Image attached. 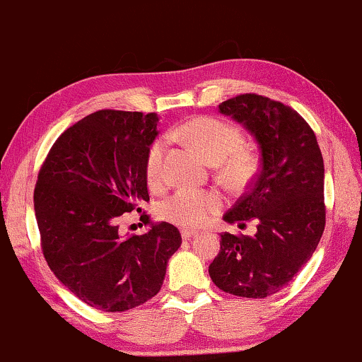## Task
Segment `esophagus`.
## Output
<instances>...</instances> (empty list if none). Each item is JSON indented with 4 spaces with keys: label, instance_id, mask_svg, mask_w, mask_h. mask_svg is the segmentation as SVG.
Returning a JSON list of instances; mask_svg holds the SVG:
<instances>
[{
    "label": "esophagus",
    "instance_id": "esophagus-1",
    "mask_svg": "<svg viewBox=\"0 0 362 362\" xmlns=\"http://www.w3.org/2000/svg\"><path fill=\"white\" fill-rule=\"evenodd\" d=\"M198 233H196V231H193V230H181V236H182V240H189V238H193V236H196Z\"/></svg>",
    "mask_w": 362,
    "mask_h": 362
}]
</instances>
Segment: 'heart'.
Here are the masks:
<instances>
[{"instance_id":"heart-1","label":"heart","mask_w":362,"mask_h":362,"mask_svg":"<svg viewBox=\"0 0 362 362\" xmlns=\"http://www.w3.org/2000/svg\"><path fill=\"white\" fill-rule=\"evenodd\" d=\"M171 136H180L193 146L208 163L221 164V173L230 181H243L255 166L252 153L242 147V134L230 124L216 117H194L177 127ZM168 141L159 137L151 144L146 158V176L151 185H159L164 173ZM221 206L220 194L215 191L180 189L160 203L159 211L164 220L186 228H198L206 223Z\"/></svg>"}]
</instances>
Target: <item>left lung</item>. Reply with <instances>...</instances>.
<instances>
[{"label":"left lung","mask_w":362,"mask_h":362,"mask_svg":"<svg viewBox=\"0 0 362 362\" xmlns=\"http://www.w3.org/2000/svg\"><path fill=\"white\" fill-rule=\"evenodd\" d=\"M218 110L255 137L262 169L248 193L223 215L240 226L255 220L257 233H223L209 276L231 296L265 298L292 282L320 242L324 159L309 124L282 102L243 93Z\"/></svg>","instance_id":"left-lung-1"}]
</instances>
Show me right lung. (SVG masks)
Here are the masks:
<instances>
[{
    "label": "right lung",
    "instance_id": "obj_1",
    "mask_svg": "<svg viewBox=\"0 0 362 362\" xmlns=\"http://www.w3.org/2000/svg\"><path fill=\"white\" fill-rule=\"evenodd\" d=\"M158 122V114L93 112L58 137L38 173L33 202L45 260L99 310L124 312L153 298L181 247L180 230L166 221L144 235L119 233L117 218L149 202L146 158Z\"/></svg>",
    "mask_w": 362,
    "mask_h": 362
}]
</instances>
